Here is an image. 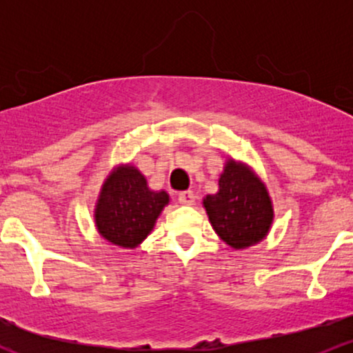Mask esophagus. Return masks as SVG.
Masks as SVG:
<instances>
[{"mask_svg": "<svg viewBox=\"0 0 353 353\" xmlns=\"http://www.w3.org/2000/svg\"><path fill=\"white\" fill-rule=\"evenodd\" d=\"M177 199H179L182 205H192L196 202V196H194L192 190H182L179 196H177Z\"/></svg>", "mask_w": 353, "mask_h": 353, "instance_id": "1", "label": "esophagus"}]
</instances>
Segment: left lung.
Returning a JSON list of instances; mask_svg holds the SVG:
<instances>
[{"instance_id":"8db88e82","label":"left lung","mask_w":353,"mask_h":353,"mask_svg":"<svg viewBox=\"0 0 353 353\" xmlns=\"http://www.w3.org/2000/svg\"><path fill=\"white\" fill-rule=\"evenodd\" d=\"M210 224L234 249H245L267 236L274 221L272 201L264 182L249 165L229 159L219 177L217 194L204 197Z\"/></svg>"}]
</instances>
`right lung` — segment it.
I'll list each match as a JSON object with an SVG mask.
<instances>
[{
  "label": "right lung",
  "mask_w": 353,
  "mask_h": 353,
  "mask_svg": "<svg viewBox=\"0 0 353 353\" xmlns=\"http://www.w3.org/2000/svg\"><path fill=\"white\" fill-rule=\"evenodd\" d=\"M168 204L165 190L149 189L134 165H119L101 188L94 209L96 228L111 244L134 249L151 234Z\"/></svg>",
  "instance_id": "right-lung-1"
}]
</instances>
